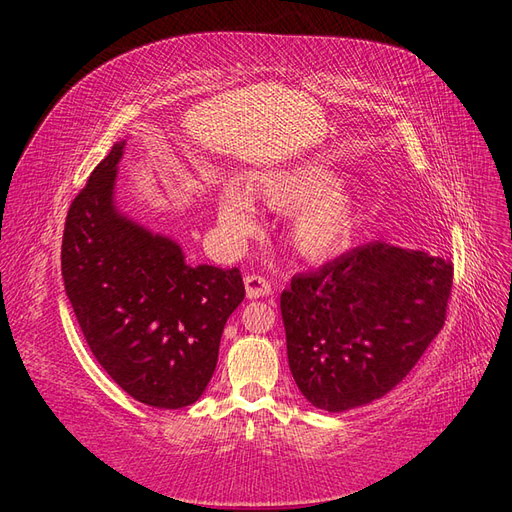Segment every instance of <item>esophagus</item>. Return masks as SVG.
Returning <instances> with one entry per match:
<instances>
[{
	"label": "esophagus",
	"mask_w": 512,
	"mask_h": 512,
	"mask_svg": "<svg viewBox=\"0 0 512 512\" xmlns=\"http://www.w3.org/2000/svg\"><path fill=\"white\" fill-rule=\"evenodd\" d=\"M245 294L247 299H260V297H269L271 294V284L260 275H247L245 277Z\"/></svg>",
	"instance_id": "obj_1"
}]
</instances>
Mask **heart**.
<instances>
[{
    "label": "heart",
    "instance_id": "b5f03b06",
    "mask_svg": "<svg viewBox=\"0 0 512 512\" xmlns=\"http://www.w3.org/2000/svg\"><path fill=\"white\" fill-rule=\"evenodd\" d=\"M294 213L290 245L307 260H329L346 252L363 224L361 196L342 188V177L320 166H290L252 177L250 188L226 183L215 196V213L230 237H250L258 228V203Z\"/></svg>",
    "mask_w": 512,
    "mask_h": 512
}]
</instances>
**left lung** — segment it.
I'll return each instance as SVG.
<instances>
[{
	"mask_svg": "<svg viewBox=\"0 0 512 512\" xmlns=\"http://www.w3.org/2000/svg\"><path fill=\"white\" fill-rule=\"evenodd\" d=\"M451 286V262L386 241L294 275L280 307L303 397L346 412L393 391L442 329Z\"/></svg>",
	"mask_w": 512,
	"mask_h": 512,
	"instance_id": "1",
	"label": "left lung"
}]
</instances>
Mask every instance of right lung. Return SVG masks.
I'll list each match as a JSON object with an SVG mask.
<instances>
[{"mask_svg": "<svg viewBox=\"0 0 512 512\" xmlns=\"http://www.w3.org/2000/svg\"><path fill=\"white\" fill-rule=\"evenodd\" d=\"M123 149L115 143L72 200L61 275L106 374L141 404L177 410L205 393L245 288L237 267H192L173 237L119 209Z\"/></svg>", "mask_w": 512, "mask_h": 512, "instance_id": "add662e5", "label": "right lung"}]
</instances>
